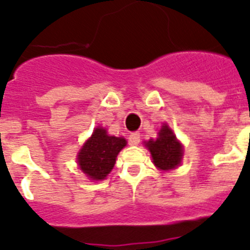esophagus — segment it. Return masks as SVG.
<instances>
[{
    "mask_svg": "<svg viewBox=\"0 0 250 250\" xmlns=\"http://www.w3.org/2000/svg\"><path fill=\"white\" fill-rule=\"evenodd\" d=\"M129 140H130V144L131 145H138L139 143H140V132H138V131L131 132L129 136Z\"/></svg>",
    "mask_w": 250,
    "mask_h": 250,
    "instance_id": "34e87169",
    "label": "esophagus"
}]
</instances>
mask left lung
I'll use <instances>...</instances> for the list:
<instances>
[{
	"mask_svg": "<svg viewBox=\"0 0 250 250\" xmlns=\"http://www.w3.org/2000/svg\"><path fill=\"white\" fill-rule=\"evenodd\" d=\"M154 160V164L163 170H170L178 167L182 160L183 147L176 140L173 131L164 125L159 131V138L156 140H149L146 143Z\"/></svg>",
	"mask_w": 250,
	"mask_h": 250,
	"instance_id": "left-lung-1",
	"label": "left lung"
}]
</instances>
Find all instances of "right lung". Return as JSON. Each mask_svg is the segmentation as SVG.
Returning <instances> with one entry per match:
<instances>
[{"label":"right lung","instance_id":"1","mask_svg":"<svg viewBox=\"0 0 250 250\" xmlns=\"http://www.w3.org/2000/svg\"><path fill=\"white\" fill-rule=\"evenodd\" d=\"M125 145V139L109 136L105 129L98 127L79 152V165L89 178L94 180L105 179L114 167L116 156Z\"/></svg>","mask_w":250,"mask_h":250}]
</instances>
